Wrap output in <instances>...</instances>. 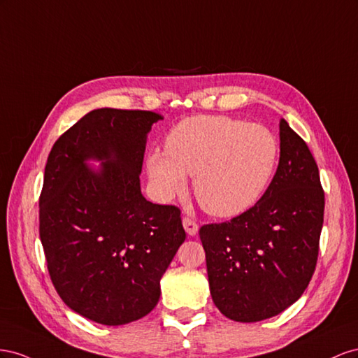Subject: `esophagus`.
<instances>
[{
    "instance_id": "esophagus-1",
    "label": "esophagus",
    "mask_w": 358,
    "mask_h": 358,
    "mask_svg": "<svg viewBox=\"0 0 358 358\" xmlns=\"http://www.w3.org/2000/svg\"><path fill=\"white\" fill-rule=\"evenodd\" d=\"M182 227H185L186 232L189 234V236H196L198 232V223L190 219V217H182Z\"/></svg>"
}]
</instances>
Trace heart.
<instances>
[{
    "label": "heart",
    "instance_id": "heart-1",
    "mask_svg": "<svg viewBox=\"0 0 358 358\" xmlns=\"http://www.w3.org/2000/svg\"><path fill=\"white\" fill-rule=\"evenodd\" d=\"M279 151V141L267 127L223 115H199L169 131L165 152H151L147 169L163 198L181 192L186 176H195L193 192L202 208L213 216L232 217L262 196Z\"/></svg>",
    "mask_w": 358,
    "mask_h": 358
}]
</instances>
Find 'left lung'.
Instances as JSON below:
<instances>
[{
  "instance_id": "left-lung-1",
  "label": "left lung",
  "mask_w": 358,
  "mask_h": 358,
  "mask_svg": "<svg viewBox=\"0 0 358 358\" xmlns=\"http://www.w3.org/2000/svg\"><path fill=\"white\" fill-rule=\"evenodd\" d=\"M279 129L278 171L261 199L199 229L213 301L232 321L257 322L289 308L318 261L325 206L318 165L287 121Z\"/></svg>"
}]
</instances>
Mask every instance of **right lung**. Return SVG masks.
<instances>
[{
  "label": "right lung",
  "mask_w": 358,
  "mask_h": 358,
  "mask_svg": "<svg viewBox=\"0 0 358 358\" xmlns=\"http://www.w3.org/2000/svg\"><path fill=\"white\" fill-rule=\"evenodd\" d=\"M151 110L101 108L61 135L49 152L38 199L48 271L69 308L103 325L148 315L160 279L186 238L181 211L141 193ZM90 158L105 159L100 173Z\"/></svg>",
  "instance_id": "obj_1"
}]
</instances>
